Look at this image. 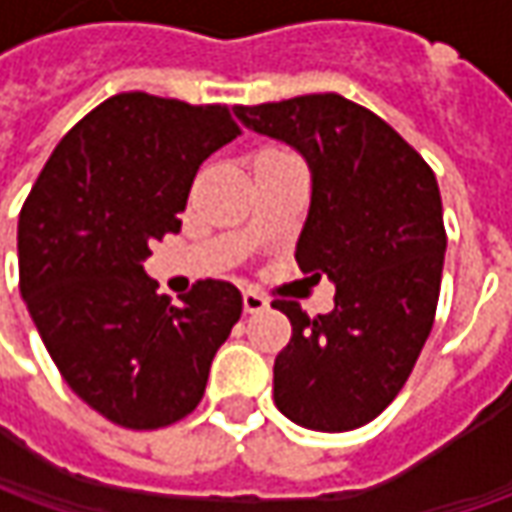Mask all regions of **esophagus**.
<instances>
[{"label":"esophagus","mask_w":512,"mask_h":512,"mask_svg":"<svg viewBox=\"0 0 512 512\" xmlns=\"http://www.w3.org/2000/svg\"><path fill=\"white\" fill-rule=\"evenodd\" d=\"M242 307H245V313H262V310H267V302L259 293L245 290V293H242Z\"/></svg>","instance_id":"1"}]
</instances>
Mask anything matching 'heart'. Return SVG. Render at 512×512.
Instances as JSON below:
<instances>
[{
    "label": "heart",
    "mask_w": 512,
    "mask_h": 512,
    "mask_svg": "<svg viewBox=\"0 0 512 512\" xmlns=\"http://www.w3.org/2000/svg\"><path fill=\"white\" fill-rule=\"evenodd\" d=\"M265 156H279V153H265ZM259 159H262V156H259Z\"/></svg>",
    "instance_id": "obj_1"
}]
</instances>
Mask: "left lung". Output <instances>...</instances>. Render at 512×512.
Returning <instances> with one entry per match:
<instances>
[{
  "instance_id": "obj_1",
  "label": "left lung",
  "mask_w": 512,
  "mask_h": 512,
  "mask_svg": "<svg viewBox=\"0 0 512 512\" xmlns=\"http://www.w3.org/2000/svg\"><path fill=\"white\" fill-rule=\"evenodd\" d=\"M236 116L307 162L296 262L336 287L333 310L316 319L296 302L273 305L293 325L273 364V402L307 430H356L396 399L433 327L447 247L436 176L387 122L339 93Z\"/></svg>"
}]
</instances>
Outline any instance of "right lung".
Masks as SVG:
<instances>
[{
    "mask_svg": "<svg viewBox=\"0 0 512 512\" xmlns=\"http://www.w3.org/2000/svg\"><path fill=\"white\" fill-rule=\"evenodd\" d=\"M239 136L222 105L119 93L50 153L19 213V287L70 390L113 424L156 430L202 402L242 293L207 279L170 305L145 270L179 233L196 170Z\"/></svg>",
    "mask_w": 512,
    "mask_h": 512,
    "instance_id": "obj_1",
    "label": "right lung"
}]
</instances>
